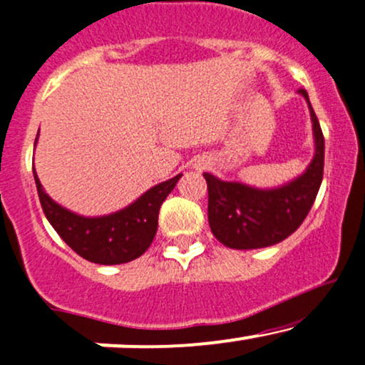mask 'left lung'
I'll list each match as a JSON object with an SVG mask.
<instances>
[{"label":"left lung","mask_w":365,"mask_h":365,"mask_svg":"<svg viewBox=\"0 0 365 365\" xmlns=\"http://www.w3.org/2000/svg\"><path fill=\"white\" fill-rule=\"evenodd\" d=\"M307 98L308 93L299 88ZM315 155L307 171L294 182L274 190H258L235 182H222L204 173L207 183V220L211 232L232 250L274 246L303 223L312 210L324 175V135L310 102Z\"/></svg>","instance_id":"obj_1"}]
</instances>
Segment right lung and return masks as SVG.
Segmentation results:
<instances>
[{"label": "right lung", "mask_w": 365, "mask_h": 365, "mask_svg": "<svg viewBox=\"0 0 365 365\" xmlns=\"http://www.w3.org/2000/svg\"><path fill=\"white\" fill-rule=\"evenodd\" d=\"M180 176L182 175H176L175 178L152 187L138 201L123 211L100 218H85L51 201L41 189L34 171L39 202L48 222L71 250L98 265L128 263L149 250L158 232L159 207L175 189Z\"/></svg>", "instance_id": "1"}]
</instances>
